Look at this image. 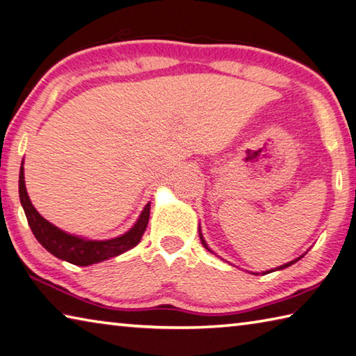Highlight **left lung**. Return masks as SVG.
<instances>
[{
  "instance_id": "left-lung-1",
  "label": "left lung",
  "mask_w": 356,
  "mask_h": 356,
  "mask_svg": "<svg viewBox=\"0 0 356 356\" xmlns=\"http://www.w3.org/2000/svg\"><path fill=\"white\" fill-rule=\"evenodd\" d=\"M199 238H200V243H202V245H204V248L207 249V250H209V252H211V254H213V250L209 248V244H207V241L204 240V236H202V232H200V227H199ZM303 255H300L299 258H296V260H293V261H288V263H285V264H282V266H279V268H274V269H269V270H264V273H261V274H269V273H274V270H282V269H285V268H288V266H291V264H294L296 261H299L300 260V258H302ZM252 274H258V273H252Z\"/></svg>"
}]
</instances>
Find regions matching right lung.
Here are the masks:
<instances>
[{
  "mask_svg": "<svg viewBox=\"0 0 356 356\" xmlns=\"http://www.w3.org/2000/svg\"><path fill=\"white\" fill-rule=\"evenodd\" d=\"M18 193H20V202L24 210V215L28 218V224L32 230V234L37 238L49 254L54 257L65 260L76 266H90V264L99 263L108 260V258L118 257L124 252L135 248L143 236L145 230L147 227V221H149L151 213V202L145 205L143 211L140 213L131 229L126 234H122L111 240H88V238H82L77 235H71L68 232L56 227L54 224L47 221L40 213L35 210L32 205L31 199L28 196L24 185V168L23 161L20 166V180H18Z\"/></svg>",
  "mask_w": 356,
  "mask_h": 356,
  "instance_id": "add662e5",
  "label": "right lung"
}]
</instances>
